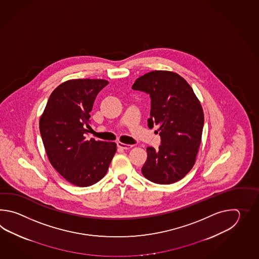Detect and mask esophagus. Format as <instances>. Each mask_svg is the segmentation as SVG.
Instances as JSON below:
<instances>
[{"instance_id": "34e87169", "label": "esophagus", "mask_w": 259, "mask_h": 259, "mask_svg": "<svg viewBox=\"0 0 259 259\" xmlns=\"http://www.w3.org/2000/svg\"><path fill=\"white\" fill-rule=\"evenodd\" d=\"M117 147H119V148L123 149V150H128V149L132 148V147H133V145H130V144H125V143H120V142H118V143H117Z\"/></svg>"}]
</instances>
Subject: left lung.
Returning a JSON list of instances; mask_svg holds the SVG:
<instances>
[{"label":"left lung","instance_id":"1","mask_svg":"<svg viewBox=\"0 0 259 259\" xmlns=\"http://www.w3.org/2000/svg\"><path fill=\"white\" fill-rule=\"evenodd\" d=\"M151 98L150 128L157 126L161 144L147 147L142 173L150 182L170 184L193 168L201 144L204 116L202 105L189 83L177 73L155 70L132 85Z\"/></svg>","mask_w":259,"mask_h":259}]
</instances>
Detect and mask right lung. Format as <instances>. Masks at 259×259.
I'll return each instance as SVG.
<instances>
[{"mask_svg": "<svg viewBox=\"0 0 259 259\" xmlns=\"http://www.w3.org/2000/svg\"><path fill=\"white\" fill-rule=\"evenodd\" d=\"M107 84L105 79L91 78L62 83L50 95L39 118V132L51 165L78 187L102 180L116 154V143L88 141L84 136L94 100Z\"/></svg>", "mask_w": 259, "mask_h": 259, "instance_id": "obj_1", "label": "right lung"}]
</instances>
